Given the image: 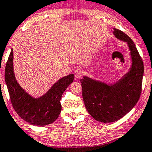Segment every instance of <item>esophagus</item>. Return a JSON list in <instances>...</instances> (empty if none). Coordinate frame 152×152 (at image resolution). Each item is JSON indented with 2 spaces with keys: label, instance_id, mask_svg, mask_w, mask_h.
<instances>
[{
  "label": "esophagus",
  "instance_id": "1",
  "mask_svg": "<svg viewBox=\"0 0 152 152\" xmlns=\"http://www.w3.org/2000/svg\"><path fill=\"white\" fill-rule=\"evenodd\" d=\"M83 74V70L80 69V68H77L75 70V78H80L82 76Z\"/></svg>",
  "mask_w": 152,
  "mask_h": 152
}]
</instances>
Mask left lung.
<instances>
[{"instance_id": "obj_1", "label": "left lung", "mask_w": 152, "mask_h": 152, "mask_svg": "<svg viewBox=\"0 0 152 152\" xmlns=\"http://www.w3.org/2000/svg\"><path fill=\"white\" fill-rule=\"evenodd\" d=\"M117 39L126 42L132 59L129 70L113 84H107L87 76L80 79L83 98L87 112L95 120L112 123L123 118L137 103L142 90L144 74L142 60L131 38L114 28Z\"/></svg>"}]
</instances>
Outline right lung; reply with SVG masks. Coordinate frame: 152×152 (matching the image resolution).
I'll return each mask as SVG.
<instances>
[{"label":"right lung","instance_id":"add662e5","mask_svg":"<svg viewBox=\"0 0 152 152\" xmlns=\"http://www.w3.org/2000/svg\"><path fill=\"white\" fill-rule=\"evenodd\" d=\"M14 54L11 50L5 66V78L13 107L25 121L36 126L52 123L61 112L62 95L73 82V74L59 79L39 98H34L26 92L17 82L13 65Z\"/></svg>","mask_w":152,"mask_h":152}]
</instances>
